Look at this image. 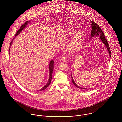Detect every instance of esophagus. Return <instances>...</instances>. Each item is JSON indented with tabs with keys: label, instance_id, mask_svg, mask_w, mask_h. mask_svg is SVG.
Masks as SVG:
<instances>
[{
	"label": "esophagus",
	"instance_id": "obj_1",
	"mask_svg": "<svg viewBox=\"0 0 122 122\" xmlns=\"http://www.w3.org/2000/svg\"><path fill=\"white\" fill-rule=\"evenodd\" d=\"M61 60L63 62H65L67 61V58L66 57H62L61 59Z\"/></svg>",
	"mask_w": 122,
	"mask_h": 122
}]
</instances>
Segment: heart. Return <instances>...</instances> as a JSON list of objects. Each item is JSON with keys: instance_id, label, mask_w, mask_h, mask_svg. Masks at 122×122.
Masks as SVG:
<instances>
[{"instance_id": "b5f03b06", "label": "heart", "mask_w": 122, "mask_h": 122, "mask_svg": "<svg viewBox=\"0 0 122 122\" xmlns=\"http://www.w3.org/2000/svg\"><path fill=\"white\" fill-rule=\"evenodd\" d=\"M76 31V28L74 26H70L65 30V36L70 37L74 34ZM70 42V48L73 50H76L81 46L83 34L81 30H78L75 33Z\"/></svg>"}]
</instances>
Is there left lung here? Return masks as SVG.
Listing matches in <instances>:
<instances>
[{
	"instance_id": "left-lung-1",
	"label": "left lung",
	"mask_w": 122,
	"mask_h": 122,
	"mask_svg": "<svg viewBox=\"0 0 122 122\" xmlns=\"http://www.w3.org/2000/svg\"><path fill=\"white\" fill-rule=\"evenodd\" d=\"M91 25H92V31H91V35L90 36V38H92L93 37V36H100V39L101 40L102 42V43L104 44L105 45V46H106L107 51H108V53L109 54V57L110 58V57H111V52H110V47H109V44L107 41V40H106L104 34V33L102 31L100 27L95 22H94V21H91ZM71 78H72V83L73 84L76 86V87L79 88V89H86V88H82V87H79L78 86H77L74 82V80H73V78L72 77V75H71Z\"/></svg>"
}]
</instances>
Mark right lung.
I'll list each match as a JSON object with an SVG mask.
<instances>
[{"instance_id":"1","label":"right lung","mask_w":122,"mask_h":122,"mask_svg":"<svg viewBox=\"0 0 122 122\" xmlns=\"http://www.w3.org/2000/svg\"><path fill=\"white\" fill-rule=\"evenodd\" d=\"M30 22V21H26L24 23H23L22 24V25L20 27V29L18 30L17 33H16L15 36V37L16 36H17L18 35H19L21 32V31H22V30L27 26L28 24ZM12 43V41L10 43V47L11 46V45ZM10 47H9V51H10ZM53 62H54V61L53 60H52L50 61V63H49V80H48V81L47 82V83L45 85V86L44 87L42 88L41 89H40V90H39L38 91H42V90H44L45 89H46L47 87H48L49 85L50 84L51 82V80H52V72H53Z\"/></svg>"}]
</instances>
